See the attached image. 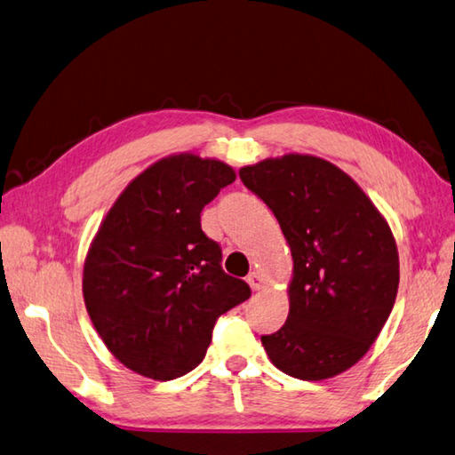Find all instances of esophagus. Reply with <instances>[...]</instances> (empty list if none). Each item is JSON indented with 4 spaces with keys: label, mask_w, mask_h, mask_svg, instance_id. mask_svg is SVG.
I'll use <instances>...</instances> for the list:
<instances>
[{
    "label": "esophagus",
    "mask_w": 455,
    "mask_h": 455,
    "mask_svg": "<svg viewBox=\"0 0 455 455\" xmlns=\"http://www.w3.org/2000/svg\"><path fill=\"white\" fill-rule=\"evenodd\" d=\"M247 283H250V287L253 289V291H259V289H263V275L261 273H257V271H251L250 275H247Z\"/></svg>",
    "instance_id": "1"
}]
</instances>
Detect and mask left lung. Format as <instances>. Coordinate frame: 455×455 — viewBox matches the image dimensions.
<instances>
[{"label":"left lung","mask_w":455,"mask_h":455,"mask_svg":"<svg viewBox=\"0 0 455 455\" xmlns=\"http://www.w3.org/2000/svg\"><path fill=\"white\" fill-rule=\"evenodd\" d=\"M239 178L275 213L293 257L287 321L261 337L269 361L301 380L348 371L396 301L400 261L387 218L347 172L311 154L265 158Z\"/></svg>","instance_id":"left-lung-1"}]
</instances>
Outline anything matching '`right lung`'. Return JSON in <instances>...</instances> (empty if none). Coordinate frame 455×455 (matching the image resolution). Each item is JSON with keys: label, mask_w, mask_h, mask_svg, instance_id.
<instances>
[{"label": "right lung", "mask_w": 455, "mask_h": 455, "mask_svg": "<svg viewBox=\"0 0 455 455\" xmlns=\"http://www.w3.org/2000/svg\"><path fill=\"white\" fill-rule=\"evenodd\" d=\"M235 180L192 152L150 164L118 196L84 257L83 297L107 348L132 372L174 380L198 366L218 316L251 289L221 269L200 213Z\"/></svg>", "instance_id": "add662e5"}]
</instances>
